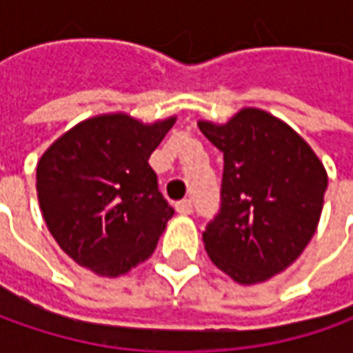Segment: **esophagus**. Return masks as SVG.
I'll return each mask as SVG.
<instances>
[{
  "mask_svg": "<svg viewBox=\"0 0 353 353\" xmlns=\"http://www.w3.org/2000/svg\"><path fill=\"white\" fill-rule=\"evenodd\" d=\"M174 208H176V212L179 214H183V216H188V214H192V200L190 198H184V200H181V202H176L174 204Z\"/></svg>",
  "mask_w": 353,
  "mask_h": 353,
  "instance_id": "34e87169",
  "label": "esophagus"
}]
</instances>
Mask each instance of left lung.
<instances>
[{"mask_svg": "<svg viewBox=\"0 0 353 353\" xmlns=\"http://www.w3.org/2000/svg\"><path fill=\"white\" fill-rule=\"evenodd\" d=\"M198 128L224 155L220 210L202 232L204 250L241 285L267 281L314 236L326 170L301 135L263 110L248 108L225 125Z\"/></svg>", "mask_w": 353, "mask_h": 353, "instance_id": "1", "label": "left lung"}]
</instances>
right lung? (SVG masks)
<instances>
[{
	"label": "right lung",
	"instance_id": "obj_1",
	"mask_svg": "<svg viewBox=\"0 0 353 353\" xmlns=\"http://www.w3.org/2000/svg\"><path fill=\"white\" fill-rule=\"evenodd\" d=\"M174 117L143 125L123 114L78 123L37 165V194L57 243L76 263L117 277L157 248L172 206L149 157Z\"/></svg>",
	"mask_w": 353,
	"mask_h": 353
}]
</instances>
